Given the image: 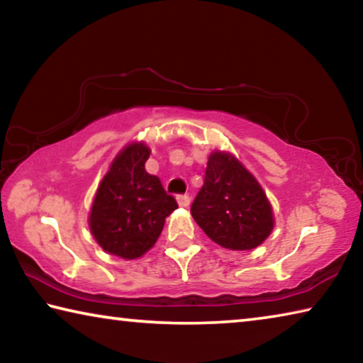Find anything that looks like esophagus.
I'll use <instances>...</instances> for the list:
<instances>
[{"label": "esophagus", "mask_w": 363, "mask_h": 363, "mask_svg": "<svg viewBox=\"0 0 363 363\" xmlns=\"http://www.w3.org/2000/svg\"><path fill=\"white\" fill-rule=\"evenodd\" d=\"M176 200H177V203H179L181 206H189L190 205V196L187 195V194H182V195H177L176 196Z\"/></svg>", "instance_id": "obj_1"}]
</instances>
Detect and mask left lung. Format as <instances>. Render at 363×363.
I'll return each instance as SVG.
<instances>
[{
  "mask_svg": "<svg viewBox=\"0 0 363 363\" xmlns=\"http://www.w3.org/2000/svg\"><path fill=\"white\" fill-rule=\"evenodd\" d=\"M190 213L213 242L229 250H253L272 232V208L257 181L229 153L208 160L203 187Z\"/></svg>",
  "mask_w": 363,
  "mask_h": 363,
  "instance_id": "obj_1",
  "label": "left lung"
}]
</instances>
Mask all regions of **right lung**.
I'll return each mask as SVG.
<instances>
[{"instance_id":"obj_1","label":"right lung","mask_w":363,"mask_h":363,"mask_svg":"<svg viewBox=\"0 0 363 363\" xmlns=\"http://www.w3.org/2000/svg\"><path fill=\"white\" fill-rule=\"evenodd\" d=\"M150 150L131 144L118 153L97 189L89 227L110 255L134 259L149 251L163 230L164 219L177 208L162 181L145 171Z\"/></svg>"}]
</instances>
